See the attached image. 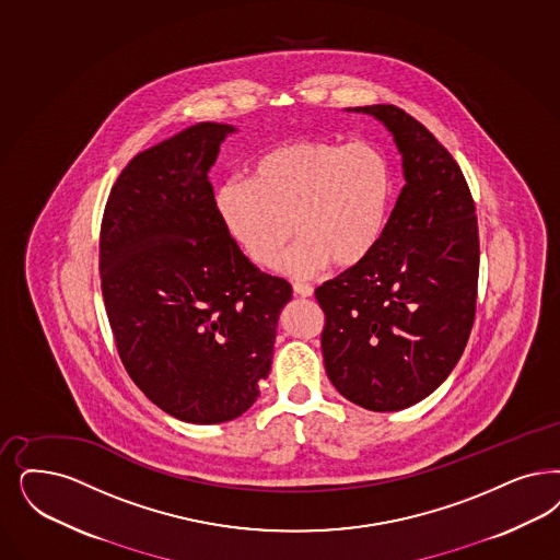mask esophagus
Instances as JSON below:
<instances>
[{"label":"esophagus","instance_id":"34e87169","mask_svg":"<svg viewBox=\"0 0 560 560\" xmlns=\"http://www.w3.org/2000/svg\"><path fill=\"white\" fill-rule=\"evenodd\" d=\"M293 293L300 298H312L314 295V288L306 285V283H293Z\"/></svg>","mask_w":560,"mask_h":560}]
</instances>
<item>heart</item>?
Here are the masks:
<instances>
[{"label": "heart", "mask_w": 560, "mask_h": 560, "mask_svg": "<svg viewBox=\"0 0 560 560\" xmlns=\"http://www.w3.org/2000/svg\"><path fill=\"white\" fill-rule=\"evenodd\" d=\"M395 202V175L366 142L300 138L281 142L248 182L223 184L214 205L233 242L256 267H270L293 237L281 270L306 279L332 262L355 269L378 250Z\"/></svg>", "instance_id": "heart-1"}]
</instances>
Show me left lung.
Instances as JSON below:
<instances>
[{"instance_id":"left-lung-1","label":"left lung","mask_w":560,"mask_h":560,"mask_svg":"<svg viewBox=\"0 0 560 560\" xmlns=\"http://www.w3.org/2000/svg\"><path fill=\"white\" fill-rule=\"evenodd\" d=\"M348 112L385 124L406 186L385 237L364 265L316 290L332 386L355 406L397 411L443 385L467 346L478 295L476 205L459 165L395 105Z\"/></svg>"}]
</instances>
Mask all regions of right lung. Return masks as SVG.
I'll use <instances>...</instances> for the list:
<instances>
[{
	"mask_svg": "<svg viewBox=\"0 0 560 560\" xmlns=\"http://www.w3.org/2000/svg\"><path fill=\"white\" fill-rule=\"evenodd\" d=\"M230 124L202 121L136 154L101 223L98 269L117 351L136 386L190 424L242 416L269 376L285 279L225 230L209 172Z\"/></svg>",
	"mask_w": 560,
	"mask_h": 560,
	"instance_id": "right-lung-1",
	"label": "right lung"
}]
</instances>
